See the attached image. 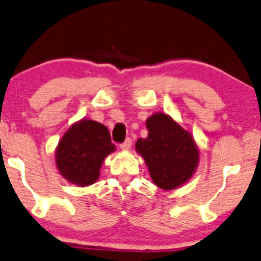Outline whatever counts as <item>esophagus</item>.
Segmentation results:
<instances>
[{"mask_svg":"<svg viewBox=\"0 0 261 261\" xmlns=\"http://www.w3.org/2000/svg\"><path fill=\"white\" fill-rule=\"evenodd\" d=\"M132 143H133V141H132V139L127 138L122 144H120L121 150H129V148L132 147Z\"/></svg>","mask_w":261,"mask_h":261,"instance_id":"obj_1","label":"esophagus"}]
</instances>
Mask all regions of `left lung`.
I'll list each match as a JSON object with an SVG mask.
<instances>
[{"label": "left lung", "mask_w": 261, "mask_h": 261, "mask_svg": "<svg viewBox=\"0 0 261 261\" xmlns=\"http://www.w3.org/2000/svg\"><path fill=\"white\" fill-rule=\"evenodd\" d=\"M146 138L138 139L135 148L144 157L151 178L162 189H174L197 169L199 151L192 135L165 114L147 118Z\"/></svg>", "instance_id": "1"}]
</instances>
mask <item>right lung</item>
Segmentation results:
<instances>
[{"instance_id":"1","label":"right lung","mask_w":261,"mask_h":261,"mask_svg":"<svg viewBox=\"0 0 261 261\" xmlns=\"http://www.w3.org/2000/svg\"><path fill=\"white\" fill-rule=\"evenodd\" d=\"M115 150L109 129L99 122L83 120L63 135L56 150V165L66 180L80 187L99 177L104 158Z\"/></svg>"}]
</instances>
